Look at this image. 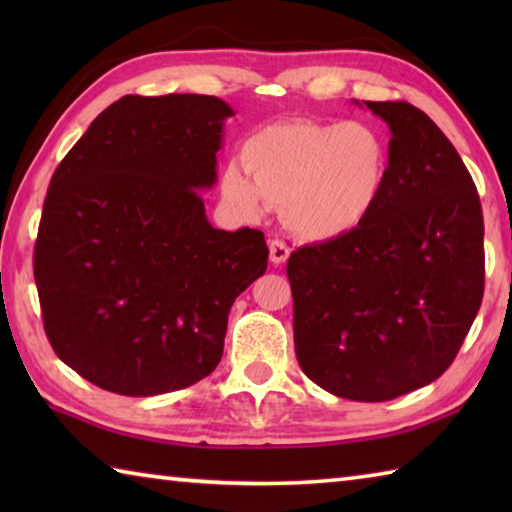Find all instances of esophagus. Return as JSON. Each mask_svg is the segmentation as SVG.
Here are the masks:
<instances>
[{
	"label": "esophagus",
	"instance_id": "1",
	"mask_svg": "<svg viewBox=\"0 0 512 512\" xmlns=\"http://www.w3.org/2000/svg\"><path fill=\"white\" fill-rule=\"evenodd\" d=\"M268 253H271V262L275 266H280V264L287 262L289 255H291V250H289L287 244H284L282 239H273L271 244H268Z\"/></svg>",
	"mask_w": 512,
	"mask_h": 512
}]
</instances>
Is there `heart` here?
Here are the masks:
<instances>
[{"instance_id": "obj_1", "label": "heart", "mask_w": 512, "mask_h": 512, "mask_svg": "<svg viewBox=\"0 0 512 512\" xmlns=\"http://www.w3.org/2000/svg\"><path fill=\"white\" fill-rule=\"evenodd\" d=\"M241 167L228 169L221 192L246 214L259 198L280 205L282 221L305 241H334L366 223L391 185L393 160L375 126L361 121H284L250 135Z\"/></svg>"}]
</instances>
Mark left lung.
<instances>
[{"label":"left lung","mask_w":512,"mask_h":512,"mask_svg":"<svg viewBox=\"0 0 512 512\" xmlns=\"http://www.w3.org/2000/svg\"><path fill=\"white\" fill-rule=\"evenodd\" d=\"M366 108L391 131L384 201L352 235L291 253L287 275L302 372L336 397L386 402L431 384L461 350L483 300V212L422 110Z\"/></svg>","instance_id":"1"}]
</instances>
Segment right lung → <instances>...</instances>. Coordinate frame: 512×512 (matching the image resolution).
I'll return each instance as SVG.
<instances>
[{
  "mask_svg": "<svg viewBox=\"0 0 512 512\" xmlns=\"http://www.w3.org/2000/svg\"><path fill=\"white\" fill-rule=\"evenodd\" d=\"M228 103L128 94L54 171L33 275L58 359L103 391H180L219 366L235 298L266 271L259 230L207 221Z\"/></svg>",
  "mask_w": 512,
  "mask_h": 512,
  "instance_id": "add662e5",
  "label": "right lung"
}]
</instances>
